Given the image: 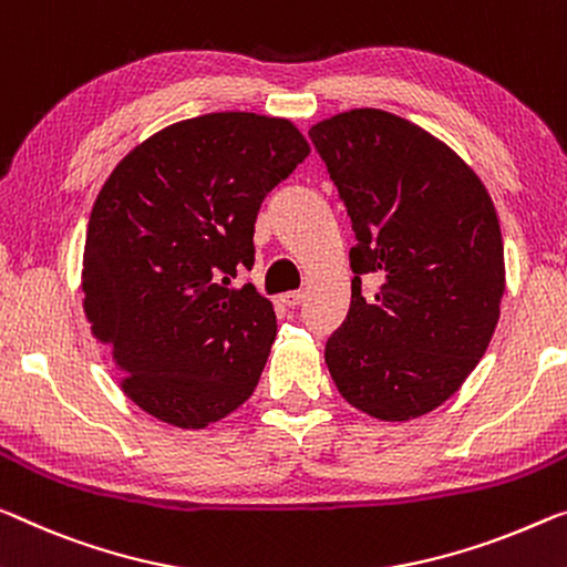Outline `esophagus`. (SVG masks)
Wrapping results in <instances>:
<instances>
[{
  "instance_id": "esophagus-1",
  "label": "esophagus",
  "mask_w": 567,
  "mask_h": 567,
  "mask_svg": "<svg viewBox=\"0 0 567 567\" xmlns=\"http://www.w3.org/2000/svg\"><path fill=\"white\" fill-rule=\"evenodd\" d=\"M278 301H281L284 307L293 309V307H299V303L303 301V293H301V291H286V293L278 296Z\"/></svg>"
}]
</instances>
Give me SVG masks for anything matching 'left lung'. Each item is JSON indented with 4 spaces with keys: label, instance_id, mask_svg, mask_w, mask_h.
Here are the masks:
<instances>
[{
    "label": "left lung",
    "instance_id": "obj_1",
    "mask_svg": "<svg viewBox=\"0 0 567 567\" xmlns=\"http://www.w3.org/2000/svg\"><path fill=\"white\" fill-rule=\"evenodd\" d=\"M309 138L352 220V301L324 360L347 403L380 421L439 408L499 321L504 246L482 179L421 126L354 109ZM381 289L361 296V276Z\"/></svg>",
    "mask_w": 567,
    "mask_h": 567
}]
</instances>
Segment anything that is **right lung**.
<instances>
[{
    "label": "right lung",
    "mask_w": 567,
    "mask_h": 567,
    "mask_svg": "<svg viewBox=\"0 0 567 567\" xmlns=\"http://www.w3.org/2000/svg\"><path fill=\"white\" fill-rule=\"evenodd\" d=\"M307 154L291 121L225 111L162 128L111 172L85 235L83 307L146 413L205 429L254 395L276 313L230 278L254 268L260 205Z\"/></svg>",
    "instance_id": "add662e5"
}]
</instances>
